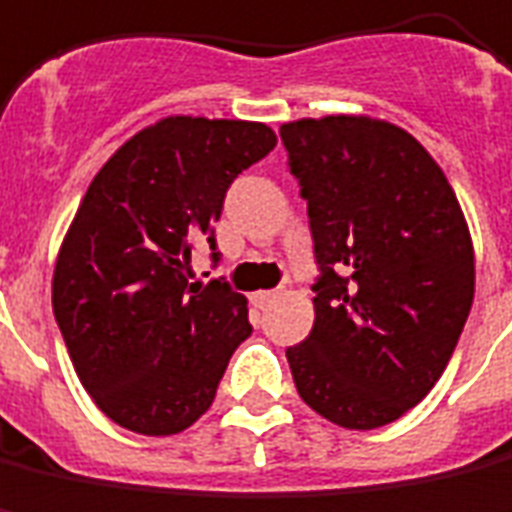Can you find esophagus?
<instances>
[{
	"label": "esophagus",
	"instance_id": "esophagus-1",
	"mask_svg": "<svg viewBox=\"0 0 512 512\" xmlns=\"http://www.w3.org/2000/svg\"><path fill=\"white\" fill-rule=\"evenodd\" d=\"M273 301H276V292H270V290L253 292V303H256L259 309H267V306H270Z\"/></svg>",
	"mask_w": 512,
	"mask_h": 512
}]
</instances>
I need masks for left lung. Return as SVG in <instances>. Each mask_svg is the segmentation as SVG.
<instances>
[{
	"label": "left lung",
	"instance_id": "8db88e82",
	"mask_svg": "<svg viewBox=\"0 0 512 512\" xmlns=\"http://www.w3.org/2000/svg\"><path fill=\"white\" fill-rule=\"evenodd\" d=\"M315 245V326L287 348L301 398L331 424L401 418L449 365L474 301V248L443 169L368 116L281 125Z\"/></svg>",
	"mask_w": 512,
	"mask_h": 512
}]
</instances>
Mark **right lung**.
<instances>
[{
  "instance_id": "obj_1",
  "label": "right lung",
  "mask_w": 512,
  "mask_h": 512,
  "mask_svg": "<svg viewBox=\"0 0 512 512\" xmlns=\"http://www.w3.org/2000/svg\"><path fill=\"white\" fill-rule=\"evenodd\" d=\"M276 147L262 122L169 116L116 150L63 239L52 309L80 382L114 424L175 435L209 410L236 345L245 295L189 284L197 245L220 262L214 222L242 169Z\"/></svg>"
}]
</instances>
